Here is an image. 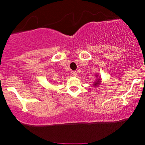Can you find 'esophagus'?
<instances>
[{
  "label": "esophagus",
  "instance_id": "34e87169",
  "mask_svg": "<svg viewBox=\"0 0 145 145\" xmlns=\"http://www.w3.org/2000/svg\"><path fill=\"white\" fill-rule=\"evenodd\" d=\"M77 74H78V73L76 72V71H72V74H73V76H77Z\"/></svg>",
  "mask_w": 145,
  "mask_h": 145
}]
</instances>
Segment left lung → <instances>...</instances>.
<instances>
[{
  "label": "left lung",
  "mask_w": 145,
  "mask_h": 145,
  "mask_svg": "<svg viewBox=\"0 0 145 145\" xmlns=\"http://www.w3.org/2000/svg\"><path fill=\"white\" fill-rule=\"evenodd\" d=\"M96 77H97V76H96ZM99 82H100V79H99V78H98L97 80H96V82H94V84H93L94 86H97L99 84Z\"/></svg>",
  "instance_id": "obj_1"
}]
</instances>
